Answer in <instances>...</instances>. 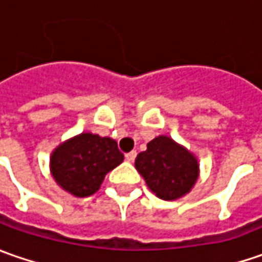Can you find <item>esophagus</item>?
<instances>
[{"label":"esophagus","mask_w":262,"mask_h":262,"mask_svg":"<svg viewBox=\"0 0 262 262\" xmlns=\"http://www.w3.org/2000/svg\"><path fill=\"white\" fill-rule=\"evenodd\" d=\"M137 157V151H129V153H126L125 155V159L128 162H134Z\"/></svg>","instance_id":"esophagus-1"}]
</instances>
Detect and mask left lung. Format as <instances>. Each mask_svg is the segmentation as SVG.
I'll list each match as a JSON object with an SVG mask.
<instances>
[{
    "instance_id": "obj_1",
    "label": "left lung",
    "mask_w": 262,
    "mask_h": 262,
    "mask_svg": "<svg viewBox=\"0 0 262 262\" xmlns=\"http://www.w3.org/2000/svg\"><path fill=\"white\" fill-rule=\"evenodd\" d=\"M136 169L147 186L165 201L188 194L198 179V162L185 147L172 138L159 136L136 159Z\"/></svg>"
}]
</instances>
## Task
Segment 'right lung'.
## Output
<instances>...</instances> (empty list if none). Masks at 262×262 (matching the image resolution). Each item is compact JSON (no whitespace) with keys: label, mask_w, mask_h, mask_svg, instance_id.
Returning <instances> with one entry per match:
<instances>
[{"label":"right lung","mask_w":262,"mask_h":262,"mask_svg":"<svg viewBox=\"0 0 262 262\" xmlns=\"http://www.w3.org/2000/svg\"><path fill=\"white\" fill-rule=\"evenodd\" d=\"M124 160L115 140L92 133L67 140L52 151L51 172L56 184L74 196H89L100 188L107 172Z\"/></svg>","instance_id":"1"}]
</instances>
